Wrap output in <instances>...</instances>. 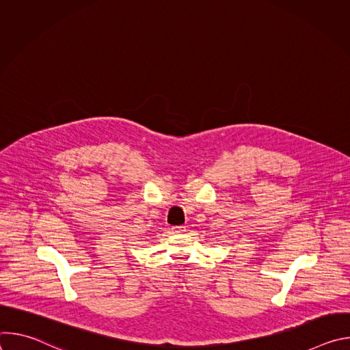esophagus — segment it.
Returning <instances> with one entry per match:
<instances>
[{
  "mask_svg": "<svg viewBox=\"0 0 350 350\" xmlns=\"http://www.w3.org/2000/svg\"><path fill=\"white\" fill-rule=\"evenodd\" d=\"M185 231V226H174L172 227L173 234H183Z\"/></svg>",
  "mask_w": 350,
  "mask_h": 350,
  "instance_id": "1",
  "label": "esophagus"
}]
</instances>
